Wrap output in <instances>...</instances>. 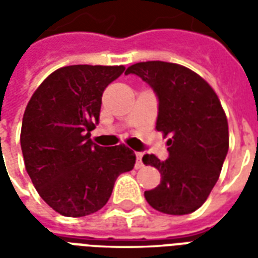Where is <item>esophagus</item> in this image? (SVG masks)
Masks as SVG:
<instances>
[{"mask_svg":"<svg viewBox=\"0 0 258 258\" xmlns=\"http://www.w3.org/2000/svg\"><path fill=\"white\" fill-rule=\"evenodd\" d=\"M135 156H137V162H135V168L137 170H140V168L144 167V163H142V153H135Z\"/></svg>","mask_w":258,"mask_h":258,"instance_id":"esophagus-1","label":"esophagus"}]
</instances>
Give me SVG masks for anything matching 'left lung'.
Segmentation results:
<instances>
[{"mask_svg": "<svg viewBox=\"0 0 258 258\" xmlns=\"http://www.w3.org/2000/svg\"><path fill=\"white\" fill-rule=\"evenodd\" d=\"M159 98L156 130L167 141V160L145 155L142 162L162 174L145 199L155 210L182 216L198 210L218 181L229 148L228 120L210 84L194 70L170 62L149 60L131 64Z\"/></svg>", "mask_w": 258, "mask_h": 258, "instance_id": "1", "label": "left lung"}]
</instances>
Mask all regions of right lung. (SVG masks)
<instances>
[{"label":"right lung","instance_id":"add662e5","mask_svg":"<svg viewBox=\"0 0 258 258\" xmlns=\"http://www.w3.org/2000/svg\"><path fill=\"white\" fill-rule=\"evenodd\" d=\"M124 66H64L38 85L26 106L20 146L26 171L42 200L64 217L101 210L118 175L131 171L135 153L125 145L91 141L102 94Z\"/></svg>","mask_w":258,"mask_h":258}]
</instances>
